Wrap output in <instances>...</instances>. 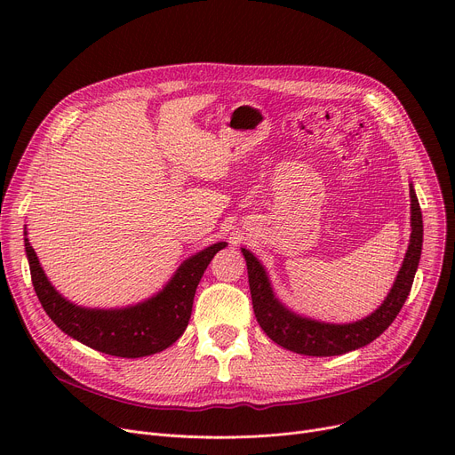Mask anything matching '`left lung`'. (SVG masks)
Returning <instances> with one entry per match:
<instances>
[{
    "instance_id": "left-lung-1",
    "label": "left lung",
    "mask_w": 455,
    "mask_h": 455,
    "mask_svg": "<svg viewBox=\"0 0 455 455\" xmlns=\"http://www.w3.org/2000/svg\"><path fill=\"white\" fill-rule=\"evenodd\" d=\"M411 197V235L408 252L403 256L402 267L396 275L391 291L386 300L378 306V309L365 319L345 324H333L324 321H315L312 317L299 315L282 304L275 291L266 267L259 264V259L247 249H242L247 273H249V288L252 297V307L256 321L261 330L280 347L288 348L304 355H339L350 350L362 348L372 343L379 333H384L391 323L396 319L405 299H408L413 278L419 267V259L422 252V212L419 199L410 186Z\"/></svg>"
}]
</instances>
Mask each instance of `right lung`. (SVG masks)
Masks as SVG:
<instances>
[{"label": "right lung", "mask_w": 455, "mask_h": 455, "mask_svg": "<svg viewBox=\"0 0 455 455\" xmlns=\"http://www.w3.org/2000/svg\"><path fill=\"white\" fill-rule=\"evenodd\" d=\"M227 242L184 259L162 291L127 307H83L64 299L47 280L26 230L31 280L45 314L69 338L117 357H143L172 347L188 326L197 285L212 258Z\"/></svg>", "instance_id": "add662e5"}]
</instances>
